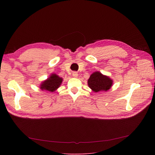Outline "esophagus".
<instances>
[{"label":"esophagus","instance_id":"esophagus-1","mask_svg":"<svg viewBox=\"0 0 155 155\" xmlns=\"http://www.w3.org/2000/svg\"><path fill=\"white\" fill-rule=\"evenodd\" d=\"M78 73L77 72V71H73V73H72V75L73 76V77H78Z\"/></svg>","mask_w":155,"mask_h":155}]
</instances>
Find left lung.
Returning a JSON list of instances; mask_svg holds the SVG:
<instances>
[{
	"mask_svg": "<svg viewBox=\"0 0 155 155\" xmlns=\"http://www.w3.org/2000/svg\"><path fill=\"white\" fill-rule=\"evenodd\" d=\"M88 85L95 92L107 91L112 85V80L108 77L103 75L99 71L94 72L88 80Z\"/></svg>",
	"mask_w": 155,
	"mask_h": 155,
	"instance_id": "left-lung-1",
	"label": "left lung"
}]
</instances>
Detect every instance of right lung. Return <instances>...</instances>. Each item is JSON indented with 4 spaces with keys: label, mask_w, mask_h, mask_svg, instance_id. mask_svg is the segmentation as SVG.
I'll return each mask as SVG.
<instances>
[{
    "label": "right lung",
    "mask_w": 155,
    "mask_h": 155,
    "mask_svg": "<svg viewBox=\"0 0 155 155\" xmlns=\"http://www.w3.org/2000/svg\"><path fill=\"white\" fill-rule=\"evenodd\" d=\"M62 78L56 74H52L50 78H48L41 85L42 90H46L50 92H54L58 88L62 82Z\"/></svg>",
    "instance_id": "obj_1"
}]
</instances>
